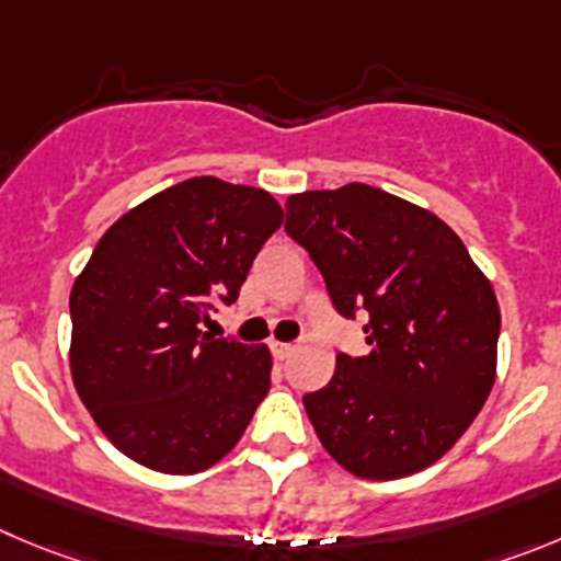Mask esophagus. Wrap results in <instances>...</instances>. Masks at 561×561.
Listing matches in <instances>:
<instances>
[{
  "instance_id": "1",
  "label": "esophagus",
  "mask_w": 561,
  "mask_h": 561,
  "mask_svg": "<svg viewBox=\"0 0 561 561\" xmlns=\"http://www.w3.org/2000/svg\"><path fill=\"white\" fill-rule=\"evenodd\" d=\"M271 352H274L276 359H287L293 352V343H279V340H274V343H271Z\"/></svg>"
}]
</instances>
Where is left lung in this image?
I'll list each match as a JSON object with an SVG mask.
<instances>
[{"instance_id":"8db88e82","label":"left lung","mask_w":561,"mask_h":561,"mask_svg":"<svg viewBox=\"0 0 561 561\" xmlns=\"http://www.w3.org/2000/svg\"><path fill=\"white\" fill-rule=\"evenodd\" d=\"M285 232L307 249L343 318L363 312L365 357L337 354L305 396L318 439L359 479H401L437 462L495 381L493 285L448 224L379 187L287 198Z\"/></svg>"}]
</instances>
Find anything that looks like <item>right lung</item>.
Masks as SVG:
<instances>
[{"mask_svg": "<svg viewBox=\"0 0 561 561\" xmlns=\"http://www.w3.org/2000/svg\"><path fill=\"white\" fill-rule=\"evenodd\" d=\"M282 207L260 187L193 176L146 198L93 249L71 287V376L129 459L187 476L227 457L271 387L265 345L198 323L234 305Z\"/></svg>", "mask_w": 561, "mask_h": 561, "instance_id": "obj_1", "label": "right lung"}]
</instances>
